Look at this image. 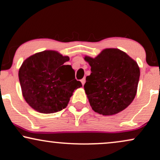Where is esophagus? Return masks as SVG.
I'll use <instances>...</instances> for the list:
<instances>
[{
	"mask_svg": "<svg viewBox=\"0 0 160 160\" xmlns=\"http://www.w3.org/2000/svg\"><path fill=\"white\" fill-rule=\"evenodd\" d=\"M81 82H82V86H83L84 84H85V82H86V79L85 78H82V80H81Z\"/></svg>",
	"mask_w": 160,
	"mask_h": 160,
	"instance_id": "1",
	"label": "esophagus"
}]
</instances>
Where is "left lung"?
<instances>
[{
	"mask_svg": "<svg viewBox=\"0 0 160 160\" xmlns=\"http://www.w3.org/2000/svg\"><path fill=\"white\" fill-rule=\"evenodd\" d=\"M91 66L84 89L95 112L112 115L126 109L137 92L140 70L137 62L117 48L103 49L95 58L85 56Z\"/></svg>",
	"mask_w": 160,
	"mask_h": 160,
	"instance_id": "obj_1",
	"label": "left lung"
}]
</instances>
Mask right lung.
Here are the masks:
<instances>
[{
	"label": "right lung",
	"mask_w": 160,
	"mask_h": 160,
	"mask_svg": "<svg viewBox=\"0 0 160 160\" xmlns=\"http://www.w3.org/2000/svg\"><path fill=\"white\" fill-rule=\"evenodd\" d=\"M68 60V56L48 50L23 62L18 71L22 95L36 111L50 114L65 109L74 90L82 86L72 66L64 64Z\"/></svg>",
	"instance_id": "add662e5"
}]
</instances>
